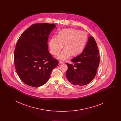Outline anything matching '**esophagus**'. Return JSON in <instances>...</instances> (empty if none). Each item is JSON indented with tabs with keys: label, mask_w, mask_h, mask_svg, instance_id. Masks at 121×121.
Here are the masks:
<instances>
[{
	"label": "esophagus",
	"mask_w": 121,
	"mask_h": 121,
	"mask_svg": "<svg viewBox=\"0 0 121 121\" xmlns=\"http://www.w3.org/2000/svg\"><path fill=\"white\" fill-rule=\"evenodd\" d=\"M59 63H60V64H63V63H64V62H63V61H59Z\"/></svg>",
	"instance_id": "obj_1"
}]
</instances>
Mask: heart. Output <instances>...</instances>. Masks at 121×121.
Segmentation results:
<instances>
[{
    "label": "heart",
    "mask_w": 121,
    "mask_h": 121,
    "mask_svg": "<svg viewBox=\"0 0 121 121\" xmlns=\"http://www.w3.org/2000/svg\"><path fill=\"white\" fill-rule=\"evenodd\" d=\"M86 34L76 29H63L58 32L57 37L52 38L49 42L50 51L57 55L63 48H65L58 55V58L65 60L71 55L75 56L83 51L86 43Z\"/></svg>",
    "instance_id": "obj_1"
}]
</instances>
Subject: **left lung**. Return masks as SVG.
<instances>
[{
  "mask_svg": "<svg viewBox=\"0 0 121 121\" xmlns=\"http://www.w3.org/2000/svg\"><path fill=\"white\" fill-rule=\"evenodd\" d=\"M74 65L67 63L68 69L66 73L68 82L77 86L90 83L95 77L100 55L97 44L93 37L90 36L84 50L80 55L73 58Z\"/></svg>",
  "mask_w": 121,
  "mask_h": 121,
  "instance_id": "1",
  "label": "left lung"
}]
</instances>
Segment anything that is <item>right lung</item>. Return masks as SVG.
Segmentation results:
<instances>
[{
	"mask_svg": "<svg viewBox=\"0 0 121 121\" xmlns=\"http://www.w3.org/2000/svg\"><path fill=\"white\" fill-rule=\"evenodd\" d=\"M56 27L54 24L32 25L20 36L14 53V65L20 79L26 84L41 86L48 80L58 60L48 50V36Z\"/></svg>",
	"mask_w": 121,
	"mask_h": 121,
	"instance_id": "add662e5",
	"label": "right lung"
}]
</instances>
